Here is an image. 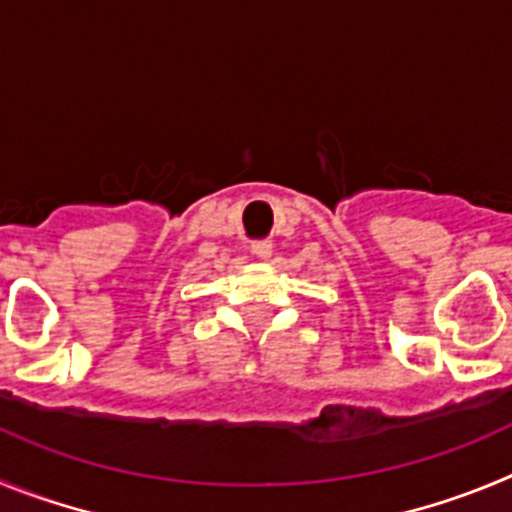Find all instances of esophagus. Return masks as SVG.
<instances>
[{"instance_id":"1","label":"esophagus","mask_w":512,"mask_h":512,"mask_svg":"<svg viewBox=\"0 0 512 512\" xmlns=\"http://www.w3.org/2000/svg\"><path fill=\"white\" fill-rule=\"evenodd\" d=\"M252 255H257L260 260H267V257L273 255V245L267 242V239H260V242H252Z\"/></svg>"}]
</instances>
